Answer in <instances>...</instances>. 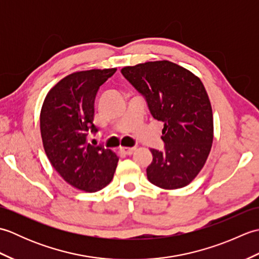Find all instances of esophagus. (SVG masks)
Here are the masks:
<instances>
[{"instance_id": "1", "label": "esophagus", "mask_w": 259, "mask_h": 259, "mask_svg": "<svg viewBox=\"0 0 259 259\" xmlns=\"http://www.w3.org/2000/svg\"><path fill=\"white\" fill-rule=\"evenodd\" d=\"M119 149H120L121 152H123L124 155L130 156V155H133V153L137 150V148L136 147H120Z\"/></svg>"}]
</instances>
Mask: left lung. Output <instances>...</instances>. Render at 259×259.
Wrapping results in <instances>:
<instances>
[{
	"mask_svg": "<svg viewBox=\"0 0 259 259\" xmlns=\"http://www.w3.org/2000/svg\"><path fill=\"white\" fill-rule=\"evenodd\" d=\"M148 102L152 117L162 121L164 151L150 149L147 177L161 189L189 185L205 166L213 140L212 110L201 80L170 62L149 61L121 69Z\"/></svg>",
	"mask_w": 259,
	"mask_h": 259,
	"instance_id": "8db88e82",
	"label": "left lung"
}]
</instances>
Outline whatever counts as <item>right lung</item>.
<instances>
[{"label":"right lung","mask_w":259,"mask_h":259,"mask_svg":"<svg viewBox=\"0 0 259 259\" xmlns=\"http://www.w3.org/2000/svg\"><path fill=\"white\" fill-rule=\"evenodd\" d=\"M117 71H76L53 85L43 101L40 129L43 147L52 167L74 188L96 192L113 178L119 157L89 144L96 134L95 99L98 89Z\"/></svg>","instance_id":"add662e5"}]
</instances>
